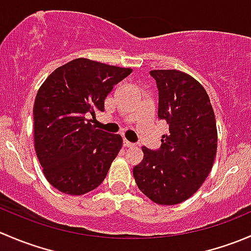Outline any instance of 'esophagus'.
<instances>
[{"label": "esophagus", "instance_id": "34e87169", "mask_svg": "<svg viewBox=\"0 0 251 251\" xmlns=\"http://www.w3.org/2000/svg\"><path fill=\"white\" fill-rule=\"evenodd\" d=\"M123 144H124V147H125V148H131V147H133V146H135V144H133V143H131V142H128L127 140H124Z\"/></svg>", "mask_w": 251, "mask_h": 251}]
</instances>
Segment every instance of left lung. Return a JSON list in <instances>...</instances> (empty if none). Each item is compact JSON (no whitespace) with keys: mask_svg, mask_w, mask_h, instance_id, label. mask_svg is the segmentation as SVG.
Segmentation results:
<instances>
[{"mask_svg":"<svg viewBox=\"0 0 251 251\" xmlns=\"http://www.w3.org/2000/svg\"><path fill=\"white\" fill-rule=\"evenodd\" d=\"M159 90L158 116L169 133L161 147H142L143 160L133 177L144 196L159 205L191 198L210 174L217 151L216 120L206 91L179 70H151Z\"/></svg>","mask_w":251,"mask_h":251,"instance_id":"1","label":"left lung"}]
</instances>
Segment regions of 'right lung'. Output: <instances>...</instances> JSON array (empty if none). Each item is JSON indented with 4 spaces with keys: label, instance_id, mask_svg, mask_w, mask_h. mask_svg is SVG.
Returning <instances> with one entry per match:
<instances>
[{
    "label": "right lung",
    "instance_id": "add662e5",
    "mask_svg": "<svg viewBox=\"0 0 251 251\" xmlns=\"http://www.w3.org/2000/svg\"><path fill=\"white\" fill-rule=\"evenodd\" d=\"M132 73L76 58L57 68L37 91L34 143L45 177L58 191L82 196L97 188L123 147L120 135L92 125L114 86Z\"/></svg>",
    "mask_w": 251,
    "mask_h": 251
}]
</instances>
